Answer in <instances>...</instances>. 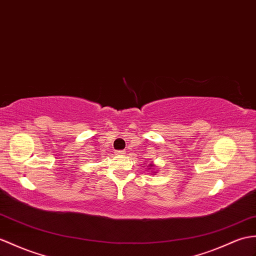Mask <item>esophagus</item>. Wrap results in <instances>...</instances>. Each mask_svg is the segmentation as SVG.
Instances as JSON below:
<instances>
[{
  "mask_svg": "<svg viewBox=\"0 0 256 256\" xmlns=\"http://www.w3.org/2000/svg\"><path fill=\"white\" fill-rule=\"evenodd\" d=\"M116 154L118 155H126V150H116Z\"/></svg>",
  "mask_w": 256,
  "mask_h": 256,
  "instance_id": "1",
  "label": "esophagus"
}]
</instances>
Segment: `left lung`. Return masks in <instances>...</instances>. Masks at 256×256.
Segmentation results:
<instances>
[{"label": "left lung", "mask_w": 256, "mask_h": 256, "mask_svg": "<svg viewBox=\"0 0 256 256\" xmlns=\"http://www.w3.org/2000/svg\"><path fill=\"white\" fill-rule=\"evenodd\" d=\"M150 166H152V164H150Z\"/></svg>", "instance_id": "8db88e82"}]
</instances>
